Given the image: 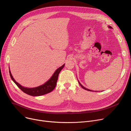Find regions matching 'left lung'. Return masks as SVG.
Wrapping results in <instances>:
<instances>
[{"label":"left lung","instance_id":"obj_1","mask_svg":"<svg viewBox=\"0 0 131 131\" xmlns=\"http://www.w3.org/2000/svg\"><path fill=\"white\" fill-rule=\"evenodd\" d=\"M109 27V28H111V29H112V27L111 26H108ZM78 82H79V84H80V85L81 86V87L82 88H83V89H85V90H87V91H92V90H90V89H86V88H85V87H84L83 85H82L80 83V82L78 81Z\"/></svg>","mask_w":131,"mask_h":131}]
</instances>
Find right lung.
<instances>
[{"label": "right lung", "mask_w": 131, "mask_h": 131, "mask_svg": "<svg viewBox=\"0 0 131 131\" xmlns=\"http://www.w3.org/2000/svg\"><path fill=\"white\" fill-rule=\"evenodd\" d=\"M64 66H65V64L63 66H61V67L58 68L57 70H56V71L54 72V73L52 75L51 78L47 82H46L44 84L41 85L38 87L33 88H25V87L22 86L21 85L18 84L17 82H16L14 79L13 78L12 75L10 73V70H9V72L10 77L12 80L23 92L32 96H40V95H42L49 93L53 90L55 86L56 85V83H57L58 78V75L60 72L61 71V70L63 69V67H64Z\"/></svg>", "instance_id": "add662e5"}]
</instances>
